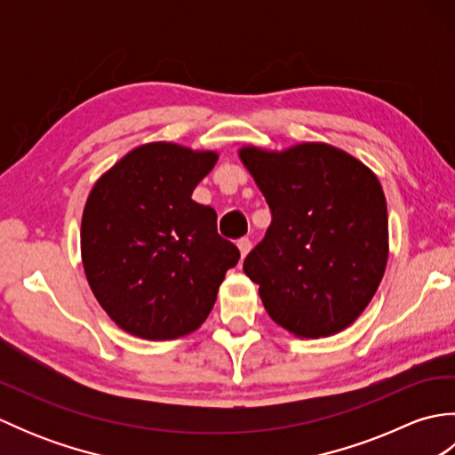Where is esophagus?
Segmentation results:
<instances>
[{"instance_id": "34e87169", "label": "esophagus", "mask_w": 455, "mask_h": 455, "mask_svg": "<svg viewBox=\"0 0 455 455\" xmlns=\"http://www.w3.org/2000/svg\"><path fill=\"white\" fill-rule=\"evenodd\" d=\"M238 250H240V258H246V254L250 252V248H252V243H250L248 238H240L236 243Z\"/></svg>"}]
</instances>
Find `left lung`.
Instances as JSON below:
<instances>
[{
    "instance_id": "left-lung-1",
    "label": "left lung",
    "mask_w": 455,
    "mask_h": 455,
    "mask_svg": "<svg viewBox=\"0 0 455 455\" xmlns=\"http://www.w3.org/2000/svg\"><path fill=\"white\" fill-rule=\"evenodd\" d=\"M272 225L244 259L267 315L297 338L350 326L370 305L389 256L387 203L363 162L326 142L243 147Z\"/></svg>"
}]
</instances>
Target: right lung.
I'll list each match as a JSON object with an SVG mask.
<instances>
[{
    "mask_svg": "<svg viewBox=\"0 0 455 455\" xmlns=\"http://www.w3.org/2000/svg\"><path fill=\"white\" fill-rule=\"evenodd\" d=\"M215 150L148 142L95 181L82 215V262L103 311L124 332L173 340L205 323L238 248L215 209L191 199Z\"/></svg>",
    "mask_w": 455,
    "mask_h": 455,
    "instance_id": "right-lung-1",
    "label": "right lung"
}]
</instances>
